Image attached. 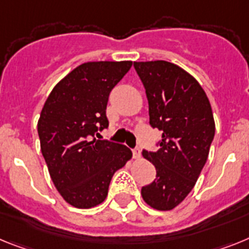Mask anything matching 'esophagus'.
Listing matches in <instances>:
<instances>
[{
	"mask_svg": "<svg viewBox=\"0 0 249 249\" xmlns=\"http://www.w3.org/2000/svg\"><path fill=\"white\" fill-rule=\"evenodd\" d=\"M133 157L135 158V159L140 158V148H139V146H137V148L133 149Z\"/></svg>",
	"mask_w": 249,
	"mask_h": 249,
	"instance_id": "34e87169",
	"label": "esophagus"
}]
</instances>
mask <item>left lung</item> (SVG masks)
<instances>
[{
	"instance_id": "1",
	"label": "left lung",
	"mask_w": 249,
	"mask_h": 249,
	"mask_svg": "<svg viewBox=\"0 0 249 249\" xmlns=\"http://www.w3.org/2000/svg\"><path fill=\"white\" fill-rule=\"evenodd\" d=\"M145 89L149 124L161 131L157 151L142 150L157 177L142 188L151 208L170 211L184 200L208 159L215 133L211 104L199 83L172 62H134Z\"/></svg>"
}]
</instances>
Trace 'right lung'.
<instances>
[{"label":"right lung","instance_id":"1","mask_svg":"<svg viewBox=\"0 0 249 249\" xmlns=\"http://www.w3.org/2000/svg\"><path fill=\"white\" fill-rule=\"evenodd\" d=\"M131 61L85 62L50 92L37 124L41 153L56 189L69 204L86 209L105 200L114 173L131 150L95 139L109 126L107 105Z\"/></svg>","mask_w":249,"mask_h":249}]
</instances>
